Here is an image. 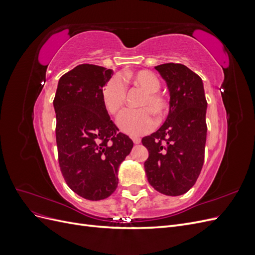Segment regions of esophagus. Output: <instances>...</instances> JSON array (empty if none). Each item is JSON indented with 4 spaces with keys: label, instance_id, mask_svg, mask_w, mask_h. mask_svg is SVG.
I'll list each match as a JSON object with an SVG mask.
<instances>
[{
    "label": "esophagus",
    "instance_id": "1",
    "mask_svg": "<svg viewBox=\"0 0 255 255\" xmlns=\"http://www.w3.org/2000/svg\"><path fill=\"white\" fill-rule=\"evenodd\" d=\"M132 140H133V142H134L135 144L140 143V138H139V137H132Z\"/></svg>",
    "mask_w": 255,
    "mask_h": 255
}]
</instances>
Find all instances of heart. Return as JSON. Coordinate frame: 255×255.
I'll return each mask as SVG.
<instances>
[{
	"label": "heart",
	"instance_id": "obj_1",
	"mask_svg": "<svg viewBox=\"0 0 255 255\" xmlns=\"http://www.w3.org/2000/svg\"><path fill=\"white\" fill-rule=\"evenodd\" d=\"M126 79L143 89L145 96L139 102V107L142 109L125 112L119 118L118 125L125 133L138 136L154 128L155 119L153 115H156L158 120L163 119L168 114L170 104L169 100L158 91L160 82L153 72L148 70L129 72L127 73ZM102 99L106 111L117 117L125 107L127 99V88L120 78L114 76L107 81L103 87Z\"/></svg>",
	"mask_w": 255,
	"mask_h": 255
}]
</instances>
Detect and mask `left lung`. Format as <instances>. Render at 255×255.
<instances>
[{"label":"left lung","mask_w":255,"mask_h":255,"mask_svg":"<svg viewBox=\"0 0 255 255\" xmlns=\"http://www.w3.org/2000/svg\"><path fill=\"white\" fill-rule=\"evenodd\" d=\"M170 92L165 123L141 139L149 151L144 170L151 186L167 196H180L194 186L204 163L206 107L200 76L182 64L155 67Z\"/></svg>","instance_id":"8db88e82"}]
</instances>
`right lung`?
Returning a JSON list of instances; mask_svg holds the SVG:
<instances>
[{"label":"right lung","instance_id":"obj_1","mask_svg":"<svg viewBox=\"0 0 255 255\" xmlns=\"http://www.w3.org/2000/svg\"><path fill=\"white\" fill-rule=\"evenodd\" d=\"M112 74L104 67L76 66L59 79L53 101L60 171L75 194L91 201L116 190L118 168L133 148L103 103V86Z\"/></svg>","mask_w":255,"mask_h":255}]
</instances>
